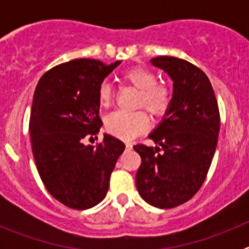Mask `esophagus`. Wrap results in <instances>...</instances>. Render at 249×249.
<instances>
[{"label":"esophagus","mask_w":249,"mask_h":249,"mask_svg":"<svg viewBox=\"0 0 249 249\" xmlns=\"http://www.w3.org/2000/svg\"><path fill=\"white\" fill-rule=\"evenodd\" d=\"M124 144H126V148H127V149H131L132 147H133V144L129 143V142H126V143H124Z\"/></svg>","instance_id":"obj_1"}]
</instances>
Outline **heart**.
I'll return each mask as SVG.
<instances>
[{"instance_id":"1","label":"heart","mask_w":249,"mask_h":249,"mask_svg":"<svg viewBox=\"0 0 249 249\" xmlns=\"http://www.w3.org/2000/svg\"><path fill=\"white\" fill-rule=\"evenodd\" d=\"M123 80L140 91L138 107H144L153 117L160 118L166 116L172 106V91L168 86L158 83V77L155 72L143 67H136L123 74ZM112 97V86L105 81L98 87L100 105L108 107ZM105 127L109 135L120 140L131 141L148 129L149 118L143 111H117L106 117Z\"/></svg>"}]
</instances>
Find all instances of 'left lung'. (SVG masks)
<instances>
[{"mask_svg": "<svg viewBox=\"0 0 249 249\" xmlns=\"http://www.w3.org/2000/svg\"><path fill=\"white\" fill-rule=\"evenodd\" d=\"M151 63L173 81L172 106L148 136L157 146H133L142 160L136 186L147 203L164 210L191 199L203 184L218 141L219 111L198 67L169 56Z\"/></svg>", "mask_w": 249, "mask_h": 249, "instance_id": "obj_1", "label": "left lung"}]
</instances>
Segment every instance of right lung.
Returning a JSON list of instances; mask_svg holds the SVG:
<instances>
[{
  "instance_id": "obj_1",
  "label": "right lung",
  "mask_w": 249,
  "mask_h": 249,
  "mask_svg": "<svg viewBox=\"0 0 249 249\" xmlns=\"http://www.w3.org/2000/svg\"><path fill=\"white\" fill-rule=\"evenodd\" d=\"M120 63L72 59L51 68L37 83L30 117L37 171L48 192L73 210H87L105 198L126 147L109 135L96 147L83 143L100 132L98 87Z\"/></svg>"
}]
</instances>
